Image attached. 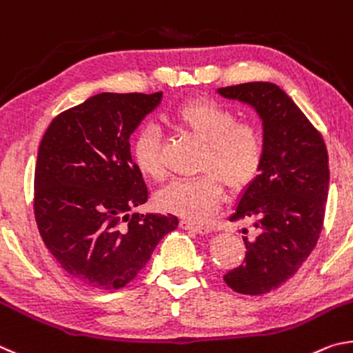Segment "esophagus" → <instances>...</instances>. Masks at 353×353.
<instances>
[{
	"label": "esophagus",
	"mask_w": 353,
	"mask_h": 353,
	"mask_svg": "<svg viewBox=\"0 0 353 353\" xmlns=\"http://www.w3.org/2000/svg\"><path fill=\"white\" fill-rule=\"evenodd\" d=\"M180 228H183V230H186V231H192V232H196V234H201V236H205V234L211 232V230H209L208 226L195 225V223H192V221H189V220H181L180 221Z\"/></svg>",
	"instance_id": "obj_1"
}]
</instances>
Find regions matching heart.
<instances>
[{
    "label": "heart",
    "mask_w": 353,
    "mask_h": 353,
    "mask_svg": "<svg viewBox=\"0 0 353 353\" xmlns=\"http://www.w3.org/2000/svg\"><path fill=\"white\" fill-rule=\"evenodd\" d=\"M167 119L205 142L201 170L208 172L189 180H173L154 195V205L181 219L206 221L223 200L225 181L240 190L256 180L265 153L262 134L252 123L237 122L234 111L223 103L208 97L180 103ZM132 157L136 169L148 180H163L161 132L154 123H145L134 134Z\"/></svg>",
    "instance_id": "1"
}]
</instances>
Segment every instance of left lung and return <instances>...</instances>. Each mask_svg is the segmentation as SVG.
Instances as JSON below:
<instances>
[{"label":"left lung","instance_id":"left-lung-1","mask_svg":"<svg viewBox=\"0 0 353 353\" xmlns=\"http://www.w3.org/2000/svg\"><path fill=\"white\" fill-rule=\"evenodd\" d=\"M217 92L251 105L263 125L262 169L231 215L254 221L256 239L243 237V265L223 277L234 292L257 296L293 277L316 246L329 195V157L323 136L277 85L250 82Z\"/></svg>","mask_w":353,"mask_h":353}]
</instances>
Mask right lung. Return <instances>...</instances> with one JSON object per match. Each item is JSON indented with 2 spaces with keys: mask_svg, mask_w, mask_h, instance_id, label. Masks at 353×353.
<instances>
[{
  "mask_svg": "<svg viewBox=\"0 0 353 353\" xmlns=\"http://www.w3.org/2000/svg\"><path fill=\"white\" fill-rule=\"evenodd\" d=\"M161 99L163 92L96 94L55 116L40 142L35 221L46 248L80 285L125 287L176 230L172 214H130L148 196L130 134Z\"/></svg>",
  "mask_w": 353,
  "mask_h": 353,
  "instance_id": "right-lung-1",
  "label": "right lung"
}]
</instances>
